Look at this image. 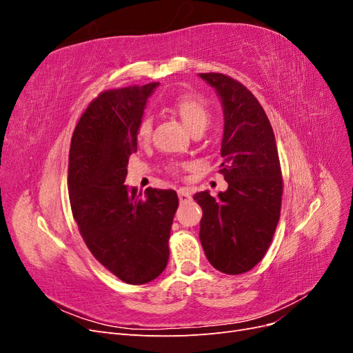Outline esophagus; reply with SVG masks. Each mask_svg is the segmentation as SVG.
Segmentation results:
<instances>
[{
	"mask_svg": "<svg viewBox=\"0 0 353 353\" xmlns=\"http://www.w3.org/2000/svg\"><path fill=\"white\" fill-rule=\"evenodd\" d=\"M178 197H179L181 203H187V201L191 200V193L187 188H179L178 190Z\"/></svg>",
	"mask_w": 353,
	"mask_h": 353,
	"instance_id": "obj_1",
	"label": "esophagus"
}]
</instances>
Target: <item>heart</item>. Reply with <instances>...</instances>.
<instances>
[{
  "label": "heart",
  "instance_id": "1",
  "mask_svg": "<svg viewBox=\"0 0 353 353\" xmlns=\"http://www.w3.org/2000/svg\"><path fill=\"white\" fill-rule=\"evenodd\" d=\"M172 108L175 113L183 119L191 132H203L206 130L212 119V112L209 103L197 97V95H183L178 97ZM153 131V117L150 114H144L137 126V140L140 143H148Z\"/></svg>",
  "mask_w": 353,
  "mask_h": 353
}]
</instances>
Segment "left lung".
<instances>
[{
	"label": "left lung",
	"mask_w": 353,
	"mask_h": 353,
	"mask_svg": "<svg viewBox=\"0 0 353 353\" xmlns=\"http://www.w3.org/2000/svg\"><path fill=\"white\" fill-rule=\"evenodd\" d=\"M216 90L223 109L219 172L227 191L194 194L203 210L200 241L208 261L223 274L237 275L258 265L280 219L283 178L268 116L254 95L223 73H199Z\"/></svg>",
	"instance_id": "obj_1"
}]
</instances>
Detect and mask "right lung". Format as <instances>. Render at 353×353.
<instances>
[{
    "label": "right lung",
    "instance_id": "add662e5",
    "mask_svg": "<svg viewBox=\"0 0 353 353\" xmlns=\"http://www.w3.org/2000/svg\"><path fill=\"white\" fill-rule=\"evenodd\" d=\"M159 82L109 90L94 99L74 128L69 152V200L81 236L105 270L128 284L163 272L178 196L174 190L128 188L137 126Z\"/></svg>",
    "mask_w": 353,
    "mask_h": 353
}]
</instances>
